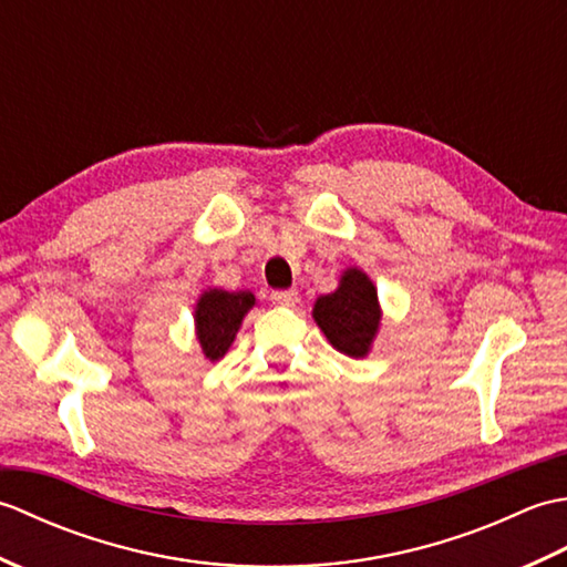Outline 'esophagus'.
<instances>
[{"instance_id": "esophagus-1", "label": "esophagus", "mask_w": 567, "mask_h": 567, "mask_svg": "<svg viewBox=\"0 0 567 567\" xmlns=\"http://www.w3.org/2000/svg\"><path fill=\"white\" fill-rule=\"evenodd\" d=\"M270 299L280 307H295V305H299V292L297 290H277V292H272Z\"/></svg>"}]
</instances>
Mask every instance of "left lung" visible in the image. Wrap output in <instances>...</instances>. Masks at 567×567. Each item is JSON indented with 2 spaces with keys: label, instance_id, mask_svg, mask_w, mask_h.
<instances>
[{
  "label": "left lung",
  "instance_id": "8db88e82",
  "mask_svg": "<svg viewBox=\"0 0 567 567\" xmlns=\"http://www.w3.org/2000/svg\"><path fill=\"white\" fill-rule=\"evenodd\" d=\"M317 327L336 351L348 358H365L372 351L382 323L378 287L365 270L346 268L331 295L317 297L311 309Z\"/></svg>",
  "mask_w": 567,
  "mask_h": 567
}]
</instances>
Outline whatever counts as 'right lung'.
Wrapping results in <instances>:
<instances>
[{
  "mask_svg": "<svg viewBox=\"0 0 567 567\" xmlns=\"http://www.w3.org/2000/svg\"><path fill=\"white\" fill-rule=\"evenodd\" d=\"M256 295L250 290L228 292L221 287H207L195 302V336L202 355L214 363L228 353L236 333L248 311L256 307Z\"/></svg>",
  "mask_w": 567,
  "mask_h": 567,
  "instance_id": "1",
  "label": "right lung"
}]
</instances>
